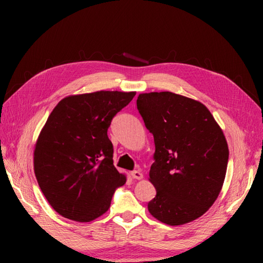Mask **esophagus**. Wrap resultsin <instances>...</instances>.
I'll return each mask as SVG.
<instances>
[{
  "label": "esophagus",
  "mask_w": 263,
  "mask_h": 263,
  "mask_svg": "<svg viewBox=\"0 0 263 263\" xmlns=\"http://www.w3.org/2000/svg\"><path fill=\"white\" fill-rule=\"evenodd\" d=\"M131 176L133 177V179H136V180H141L142 179V174H141L140 171H133V172H131Z\"/></svg>",
  "instance_id": "34e87169"
}]
</instances>
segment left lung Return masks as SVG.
I'll return each mask as SVG.
<instances>
[{"mask_svg":"<svg viewBox=\"0 0 263 263\" xmlns=\"http://www.w3.org/2000/svg\"><path fill=\"white\" fill-rule=\"evenodd\" d=\"M137 108L155 145L149 181L157 195L148 203L149 213L172 226L197 219L224 183V133L205 105L174 92L140 94Z\"/></svg>","mask_w":263,"mask_h":263,"instance_id":"1","label":"left lung"}]
</instances>
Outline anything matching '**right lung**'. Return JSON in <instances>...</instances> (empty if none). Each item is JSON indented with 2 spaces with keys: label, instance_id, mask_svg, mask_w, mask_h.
<instances>
[{
  "label": "right lung",
  "instance_id": "right-lung-1",
  "mask_svg": "<svg viewBox=\"0 0 263 263\" xmlns=\"http://www.w3.org/2000/svg\"><path fill=\"white\" fill-rule=\"evenodd\" d=\"M136 92L95 91L65 97L48 116L34 148V174L62 217L87 222L110 208L126 177L114 166L111 121Z\"/></svg>",
  "mask_w": 263,
  "mask_h": 263
}]
</instances>
